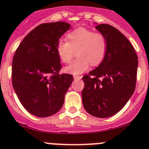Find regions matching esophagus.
I'll use <instances>...</instances> for the list:
<instances>
[{"label":"esophagus","instance_id":"34e87169","mask_svg":"<svg viewBox=\"0 0 149 149\" xmlns=\"http://www.w3.org/2000/svg\"><path fill=\"white\" fill-rule=\"evenodd\" d=\"M82 78V76L80 75H74V79L75 80H80Z\"/></svg>","mask_w":149,"mask_h":149}]
</instances>
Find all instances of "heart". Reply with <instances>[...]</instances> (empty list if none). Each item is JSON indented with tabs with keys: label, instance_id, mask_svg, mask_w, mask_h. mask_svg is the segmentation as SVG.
Returning a JSON list of instances; mask_svg holds the SVG:
<instances>
[{
	"label": "heart",
	"instance_id": "heart-1",
	"mask_svg": "<svg viewBox=\"0 0 149 149\" xmlns=\"http://www.w3.org/2000/svg\"><path fill=\"white\" fill-rule=\"evenodd\" d=\"M68 41L60 40L57 43V53L64 63H69L77 50V59L65 68V72L79 74L91 65H99L106 54L108 41L102 32H95L84 27L73 30L67 35Z\"/></svg>",
	"mask_w": 149,
	"mask_h": 149
}]
</instances>
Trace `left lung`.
<instances>
[{"mask_svg":"<svg viewBox=\"0 0 149 149\" xmlns=\"http://www.w3.org/2000/svg\"><path fill=\"white\" fill-rule=\"evenodd\" d=\"M96 29L106 35L108 49L101 63L83 77L82 101L88 114L105 118L120 111L133 95L138 58L132 43L119 30L105 24Z\"/></svg>","mask_w":149,"mask_h":149,"instance_id":"left-lung-1","label":"left lung"}]
</instances>
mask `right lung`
Listing matches in <instances>:
<instances>
[{
	"mask_svg": "<svg viewBox=\"0 0 149 149\" xmlns=\"http://www.w3.org/2000/svg\"><path fill=\"white\" fill-rule=\"evenodd\" d=\"M71 26L46 23L32 30L16 49L12 60V82L22 106L30 114L46 117L62 108L73 76L61 74L57 43Z\"/></svg>",
	"mask_w": 149,
	"mask_h": 149,
	"instance_id": "1",
	"label": "right lung"
}]
</instances>
